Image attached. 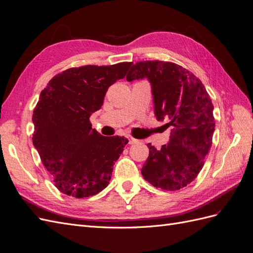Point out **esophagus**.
Returning <instances> with one entry per match:
<instances>
[{
  "label": "esophagus",
  "instance_id": "esophagus-1",
  "mask_svg": "<svg viewBox=\"0 0 253 253\" xmlns=\"http://www.w3.org/2000/svg\"><path fill=\"white\" fill-rule=\"evenodd\" d=\"M127 139H128V144H130V145H134V144H137L138 143V139H135V138H133L131 136H128Z\"/></svg>",
  "mask_w": 253,
  "mask_h": 253
}]
</instances>
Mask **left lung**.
Wrapping results in <instances>:
<instances>
[{"mask_svg":"<svg viewBox=\"0 0 253 253\" xmlns=\"http://www.w3.org/2000/svg\"><path fill=\"white\" fill-rule=\"evenodd\" d=\"M147 78L151 84L155 115L171 126L161 149L148 144L149 157L141 175L153 187L176 191L198 177L211 149L214 132L213 105L201 80L182 66L164 61L134 64L127 82Z\"/></svg>","mask_w":253,"mask_h":253,"instance_id":"left-lung-1","label":"left lung"}]
</instances>
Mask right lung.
Wrapping results in <instances>:
<instances>
[{
  "label": "right lung",
  "mask_w": 253,
  "mask_h": 253,
  "mask_svg": "<svg viewBox=\"0 0 253 253\" xmlns=\"http://www.w3.org/2000/svg\"><path fill=\"white\" fill-rule=\"evenodd\" d=\"M131 64L73 67L55 75L41 92L32 117L33 145L62 193L84 199L108 186L128 140L103 136L89 119Z\"/></svg>",
  "instance_id": "obj_1"
}]
</instances>
